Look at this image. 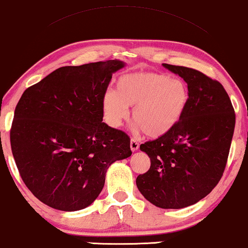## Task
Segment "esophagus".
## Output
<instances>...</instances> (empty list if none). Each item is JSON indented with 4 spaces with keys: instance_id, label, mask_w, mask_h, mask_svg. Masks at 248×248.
<instances>
[{
    "instance_id": "34e87169",
    "label": "esophagus",
    "mask_w": 248,
    "mask_h": 248,
    "mask_svg": "<svg viewBox=\"0 0 248 248\" xmlns=\"http://www.w3.org/2000/svg\"><path fill=\"white\" fill-rule=\"evenodd\" d=\"M139 147H140V144H139V142H137L136 140H130V149H131V151L133 152H135V151H137V150H139Z\"/></svg>"
}]
</instances>
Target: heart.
<instances>
[{
  "instance_id": "obj_1",
  "label": "heart",
  "mask_w": 248,
  "mask_h": 248,
  "mask_svg": "<svg viewBox=\"0 0 248 248\" xmlns=\"http://www.w3.org/2000/svg\"><path fill=\"white\" fill-rule=\"evenodd\" d=\"M189 104V89L178 78L134 72L118 79L115 90L103 96L102 108L112 127H120L133 108V120L149 139L170 133L183 118Z\"/></svg>"
}]
</instances>
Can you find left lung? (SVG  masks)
I'll use <instances>...</instances> for the list:
<instances>
[{
  "mask_svg": "<svg viewBox=\"0 0 248 248\" xmlns=\"http://www.w3.org/2000/svg\"><path fill=\"white\" fill-rule=\"evenodd\" d=\"M186 81L189 104L170 133L140 144L151 160L136 186L159 208L180 209L205 198L223 175L236 115L223 86L193 68L162 64Z\"/></svg>",
  "mask_w": 248,
  "mask_h": 248,
  "instance_id": "obj_1",
  "label": "left lung"
}]
</instances>
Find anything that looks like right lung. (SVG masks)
I'll return each mask as SVG.
<instances>
[{
	"label": "right lung",
	"instance_id": "1",
	"mask_svg": "<svg viewBox=\"0 0 248 248\" xmlns=\"http://www.w3.org/2000/svg\"><path fill=\"white\" fill-rule=\"evenodd\" d=\"M124 66L115 59L59 67L20 97L12 155L24 183L49 207L75 212L92 205L109 166L131 155L128 135L103 122V96Z\"/></svg>",
	"mask_w": 248,
	"mask_h": 248
}]
</instances>
